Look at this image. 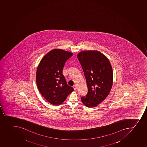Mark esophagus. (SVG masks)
Here are the masks:
<instances>
[{"label":"esophagus","instance_id":"34e87169","mask_svg":"<svg viewBox=\"0 0 147 147\" xmlns=\"http://www.w3.org/2000/svg\"><path fill=\"white\" fill-rule=\"evenodd\" d=\"M73 88H74V90H77V86H76V85H74V86H73Z\"/></svg>","mask_w":147,"mask_h":147}]
</instances>
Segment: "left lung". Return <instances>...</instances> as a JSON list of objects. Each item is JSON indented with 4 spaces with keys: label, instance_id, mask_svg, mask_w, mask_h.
<instances>
[{
    "label": "left lung",
    "instance_id": "left-lung-1",
    "mask_svg": "<svg viewBox=\"0 0 147 147\" xmlns=\"http://www.w3.org/2000/svg\"><path fill=\"white\" fill-rule=\"evenodd\" d=\"M77 57L84 71L88 93L81 100L88 107H97L109 94L113 82L112 67L107 57L97 50L82 51Z\"/></svg>",
    "mask_w": 147,
    "mask_h": 147
}]
</instances>
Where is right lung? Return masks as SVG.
Returning a JSON list of instances; mask_svg holds the SVG:
<instances>
[{"instance_id": "1", "label": "right lung", "mask_w": 147, "mask_h": 147, "mask_svg": "<svg viewBox=\"0 0 147 147\" xmlns=\"http://www.w3.org/2000/svg\"><path fill=\"white\" fill-rule=\"evenodd\" d=\"M73 54L61 49L51 50L41 60L36 71L37 87L46 100L58 106L62 104L74 89L68 85L63 69Z\"/></svg>"}]
</instances>
